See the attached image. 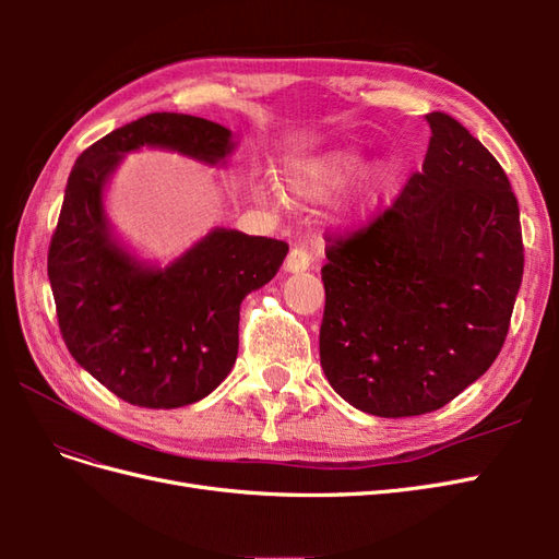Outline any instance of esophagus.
<instances>
[{
  "label": "esophagus",
  "instance_id": "esophagus-1",
  "mask_svg": "<svg viewBox=\"0 0 559 559\" xmlns=\"http://www.w3.org/2000/svg\"><path fill=\"white\" fill-rule=\"evenodd\" d=\"M308 267H310V253L300 247L292 249L289 257H286V261H284L286 273H306Z\"/></svg>",
  "mask_w": 559,
  "mask_h": 559
}]
</instances>
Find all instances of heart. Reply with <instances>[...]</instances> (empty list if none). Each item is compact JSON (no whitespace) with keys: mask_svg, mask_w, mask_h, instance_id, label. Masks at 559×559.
<instances>
[{"mask_svg":"<svg viewBox=\"0 0 559 559\" xmlns=\"http://www.w3.org/2000/svg\"><path fill=\"white\" fill-rule=\"evenodd\" d=\"M366 170V156L364 151L354 146H341L324 151L310 158H298L286 165L284 170V183L289 193L298 200L306 202H324L333 195L341 193L343 189L361 177ZM396 179V165L392 160H380L366 173L359 195L354 198L352 207L347 210V218L354 224L364 222V218L373 212L380 193H384L392 181ZM257 195L261 202H270V205H280L282 195L277 193L275 186L259 183Z\"/></svg>","mask_w":559,"mask_h":559,"instance_id":"1","label":"heart"}]
</instances>
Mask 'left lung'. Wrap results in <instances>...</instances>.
Returning a JSON list of instances; mask_svg holds the SVG:
<instances>
[{"instance_id": "1", "label": "left lung", "mask_w": 559, "mask_h": 559, "mask_svg": "<svg viewBox=\"0 0 559 559\" xmlns=\"http://www.w3.org/2000/svg\"><path fill=\"white\" fill-rule=\"evenodd\" d=\"M421 170L394 205L329 240L319 359L349 405L378 417L443 408L495 364L520 292L518 198L452 116L427 114Z\"/></svg>"}]
</instances>
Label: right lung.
<instances>
[{
	"mask_svg": "<svg viewBox=\"0 0 559 559\" xmlns=\"http://www.w3.org/2000/svg\"><path fill=\"white\" fill-rule=\"evenodd\" d=\"M167 148L226 165L233 132L189 114H148L76 158L48 280L62 341L81 368L140 408H181L212 394L238 359L240 306L277 275L286 242L214 228L165 267L116 238L105 189L130 151Z\"/></svg>",
	"mask_w": 559,
	"mask_h": 559,
	"instance_id": "add662e5",
	"label": "right lung"
}]
</instances>
